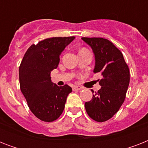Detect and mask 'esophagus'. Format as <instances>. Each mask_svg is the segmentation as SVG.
<instances>
[{
	"label": "esophagus",
	"mask_w": 148,
	"mask_h": 148,
	"mask_svg": "<svg viewBox=\"0 0 148 148\" xmlns=\"http://www.w3.org/2000/svg\"><path fill=\"white\" fill-rule=\"evenodd\" d=\"M81 89H82V88L80 87V86H74V88H73V90H80Z\"/></svg>",
	"instance_id": "esophagus-1"
}]
</instances>
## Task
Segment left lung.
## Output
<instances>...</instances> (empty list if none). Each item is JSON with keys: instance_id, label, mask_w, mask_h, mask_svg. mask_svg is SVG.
<instances>
[{"instance_id": "1", "label": "left lung", "mask_w": 148, "mask_h": 148, "mask_svg": "<svg viewBox=\"0 0 148 148\" xmlns=\"http://www.w3.org/2000/svg\"><path fill=\"white\" fill-rule=\"evenodd\" d=\"M95 56V73H100L101 88L84 104L88 116L97 122L110 119L124 103L130 82V71L121 51L108 39L82 38ZM94 93V90H91Z\"/></svg>"}]
</instances>
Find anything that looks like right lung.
I'll use <instances>...</instances> for the list:
<instances>
[{"mask_svg":"<svg viewBox=\"0 0 148 148\" xmlns=\"http://www.w3.org/2000/svg\"><path fill=\"white\" fill-rule=\"evenodd\" d=\"M74 37L51 38L32 45L19 67L20 88L30 110L38 119L52 122L64 111L72 88L58 87L51 80V72L59 64L60 55Z\"/></svg>","mask_w":148,"mask_h":148,"instance_id":"1","label":"right lung"}]
</instances>
